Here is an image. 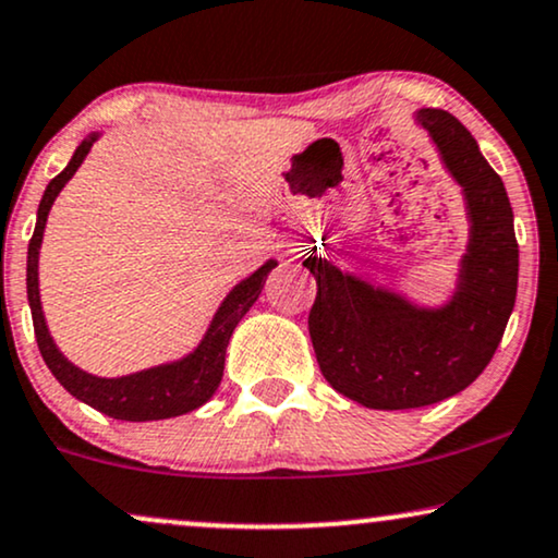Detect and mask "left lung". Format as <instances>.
Listing matches in <instances>:
<instances>
[{"label":"left lung","mask_w":558,"mask_h":558,"mask_svg":"<svg viewBox=\"0 0 558 558\" xmlns=\"http://www.w3.org/2000/svg\"><path fill=\"white\" fill-rule=\"evenodd\" d=\"M465 199L468 246L452 296L421 306L387 286L340 270L317 250L308 312L317 364L332 389L374 411H408L452 398L488 366L517 299L520 252L505 181L452 113H413Z\"/></svg>","instance_id":"obj_1"}]
</instances>
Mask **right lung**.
<instances>
[{
	"instance_id": "1",
	"label": "right lung",
	"mask_w": 558,
	"mask_h": 558,
	"mask_svg": "<svg viewBox=\"0 0 558 558\" xmlns=\"http://www.w3.org/2000/svg\"><path fill=\"white\" fill-rule=\"evenodd\" d=\"M100 132H90L83 143L77 145L75 156L70 158L66 169L53 177L46 186L41 205H38L36 215V231L28 244V304L33 314V330H36L38 351H41L46 366L51 368L53 377L59 379L72 398L83 400L85 405L96 408V411L111 415L117 421H160L173 418V415H184L190 411H197L205 405L218 389L220 379H223L226 366V348L231 340L233 330L259 299L262 288H265L267 275L278 267V259H267L265 265L257 267L250 278H244L228 291V296L220 301L218 312L213 314V322L199 340L197 348L186 355H181L169 364H158L143 372L124 374V377H96L87 374L83 368L64 359L53 343L49 325H46L44 308H41V293H38V254H41L44 228L49 220V210L64 184L75 177V171L83 166V160L90 147L96 145Z\"/></svg>"
}]
</instances>
